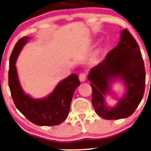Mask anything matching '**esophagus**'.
I'll return each instance as SVG.
<instances>
[{"instance_id": "34e87169", "label": "esophagus", "mask_w": 151, "mask_h": 151, "mask_svg": "<svg viewBox=\"0 0 151 151\" xmlns=\"http://www.w3.org/2000/svg\"><path fill=\"white\" fill-rule=\"evenodd\" d=\"M86 78H87V76L85 73H81L79 75V80L81 82H85V81H86Z\"/></svg>"}]
</instances>
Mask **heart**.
<instances>
[{
  "label": "heart",
  "mask_w": 151,
  "mask_h": 151,
  "mask_svg": "<svg viewBox=\"0 0 151 151\" xmlns=\"http://www.w3.org/2000/svg\"><path fill=\"white\" fill-rule=\"evenodd\" d=\"M98 53H99V51H98L97 52H96L95 54H93L91 59H90V64H93V63L95 62L96 59H97V56L98 55Z\"/></svg>",
  "instance_id": "heart-1"
}]
</instances>
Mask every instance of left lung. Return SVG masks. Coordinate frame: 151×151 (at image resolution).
<instances>
[{
    "instance_id": "obj_1",
    "label": "left lung",
    "mask_w": 151,
    "mask_h": 151,
    "mask_svg": "<svg viewBox=\"0 0 151 151\" xmlns=\"http://www.w3.org/2000/svg\"><path fill=\"white\" fill-rule=\"evenodd\" d=\"M145 78V64L138 45L127 29L122 30L117 45L89 73L91 102L96 113L109 120L132 115L143 98ZM117 80L124 83L126 92L114 107H109L105 97L111 93V83Z\"/></svg>"
}]
</instances>
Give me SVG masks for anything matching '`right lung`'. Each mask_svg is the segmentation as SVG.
<instances>
[{
	"mask_svg": "<svg viewBox=\"0 0 151 151\" xmlns=\"http://www.w3.org/2000/svg\"><path fill=\"white\" fill-rule=\"evenodd\" d=\"M30 37L18 40L9 59V86L17 109L30 122L40 126H53L62 123L68 115L75 89L80 85L78 75L72 74L60 81L45 98L35 99L24 91L15 66L18 55Z\"/></svg>",
	"mask_w": 151,
	"mask_h": 151,
	"instance_id": "right-lung-1",
	"label": "right lung"
}]
</instances>
